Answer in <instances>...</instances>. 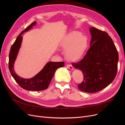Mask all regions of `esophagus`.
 <instances>
[{"mask_svg":"<svg viewBox=\"0 0 125 125\" xmlns=\"http://www.w3.org/2000/svg\"><path fill=\"white\" fill-rule=\"evenodd\" d=\"M66 67H67V68H68V69H71V70H73L74 69L73 67L72 66V65H71V64H66Z\"/></svg>","mask_w":125,"mask_h":125,"instance_id":"34e87169","label":"esophagus"}]
</instances>
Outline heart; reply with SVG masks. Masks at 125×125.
Wrapping results in <instances>:
<instances>
[{
    "instance_id": "1",
    "label": "heart",
    "mask_w": 125,
    "mask_h": 125,
    "mask_svg": "<svg viewBox=\"0 0 125 125\" xmlns=\"http://www.w3.org/2000/svg\"><path fill=\"white\" fill-rule=\"evenodd\" d=\"M66 49L65 56L71 61H76L81 58L86 52L88 46V39L80 32L75 31L67 35L62 44Z\"/></svg>"
}]
</instances>
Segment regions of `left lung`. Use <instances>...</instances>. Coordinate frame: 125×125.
<instances>
[{
	"mask_svg": "<svg viewBox=\"0 0 125 125\" xmlns=\"http://www.w3.org/2000/svg\"><path fill=\"white\" fill-rule=\"evenodd\" d=\"M90 31V48L81 61L72 65L83 73V81L78 88L85 92L95 93L106 88L114 80L119 55L107 33L95 27H91Z\"/></svg>",
	"mask_w": 125,
	"mask_h": 125,
	"instance_id": "left-lung-1",
	"label": "left lung"
}]
</instances>
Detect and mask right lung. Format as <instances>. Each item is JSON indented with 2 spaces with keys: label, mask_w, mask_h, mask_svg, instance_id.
<instances>
[{
  "label": "right lung",
  "mask_w": 125,
  "mask_h": 125,
  "mask_svg": "<svg viewBox=\"0 0 125 125\" xmlns=\"http://www.w3.org/2000/svg\"><path fill=\"white\" fill-rule=\"evenodd\" d=\"M36 22L31 23L24 30L22 31L12 45L9 53V68L10 73L18 84L23 89L27 91H40L47 89L51 82L56 70L64 66V62H50L45 65L44 68L35 76L30 79H25L20 77L14 71V64L20 48L24 32L27 31L34 26Z\"/></svg>",
  "instance_id": "right-lung-1"
}]
</instances>
